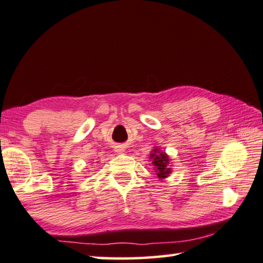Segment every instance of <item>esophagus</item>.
Wrapping results in <instances>:
<instances>
[{"label": "esophagus", "mask_w": 263, "mask_h": 263, "mask_svg": "<svg viewBox=\"0 0 263 263\" xmlns=\"http://www.w3.org/2000/svg\"><path fill=\"white\" fill-rule=\"evenodd\" d=\"M115 152H116V153H118V154H122V153L125 152V147H123V146H117V147H116V149H115Z\"/></svg>", "instance_id": "obj_1"}]
</instances>
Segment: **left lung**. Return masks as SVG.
<instances>
[{"mask_svg":"<svg viewBox=\"0 0 263 263\" xmlns=\"http://www.w3.org/2000/svg\"><path fill=\"white\" fill-rule=\"evenodd\" d=\"M151 157L153 159V163L156 169V175L159 176V178H164L171 173V169L168 166L169 159L164 153H160L159 149H154V153L151 154Z\"/></svg>","mask_w":263,"mask_h":263,"instance_id":"8db88e82","label":"left lung"}]
</instances>
